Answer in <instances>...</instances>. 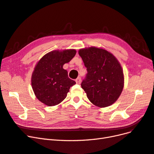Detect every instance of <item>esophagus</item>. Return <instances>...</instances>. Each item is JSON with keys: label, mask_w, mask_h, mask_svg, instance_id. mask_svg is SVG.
<instances>
[{"label": "esophagus", "mask_w": 154, "mask_h": 154, "mask_svg": "<svg viewBox=\"0 0 154 154\" xmlns=\"http://www.w3.org/2000/svg\"><path fill=\"white\" fill-rule=\"evenodd\" d=\"M75 82H76V83H77V84H80V83L81 82V77H78V78H77V79H75Z\"/></svg>", "instance_id": "obj_1"}]
</instances>
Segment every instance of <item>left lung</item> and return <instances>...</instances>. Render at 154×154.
<instances>
[{"mask_svg":"<svg viewBox=\"0 0 154 154\" xmlns=\"http://www.w3.org/2000/svg\"><path fill=\"white\" fill-rule=\"evenodd\" d=\"M79 54L87 68L81 83L89 101L98 107L112 105L124 88V74L116 57L103 49L91 47L81 49Z\"/></svg>","mask_w":154,"mask_h":154,"instance_id":"1","label":"left lung"}]
</instances>
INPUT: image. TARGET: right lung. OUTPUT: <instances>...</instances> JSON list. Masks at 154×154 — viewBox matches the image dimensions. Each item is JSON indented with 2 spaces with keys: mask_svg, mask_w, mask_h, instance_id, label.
<instances>
[{
  "mask_svg": "<svg viewBox=\"0 0 154 154\" xmlns=\"http://www.w3.org/2000/svg\"><path fill=\"white\" fill-rule=\"evenodd\" d=\"M76 54L75 49L53 51L38 61L32 75V86L37 98L48 106L60 103L76 82L63 66Z\"/></svg>",
  "mask_w": 154,
  "mask_h": 154,
  "instance_id": "1",
  "label": "right lung"
}]
</instances>
